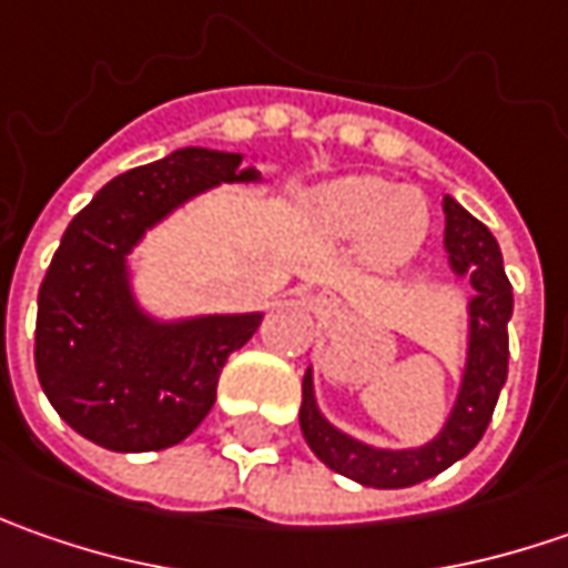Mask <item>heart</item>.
Returning <instances> with one entry per match:
<instances>
[{"mask_svg":"<svg viewBox=\"0 0 568 568\" xmlns=\"http://www.w3.org/2000/svg\"><path fill=\"white\" fill-rule=\"evenodd\" d=\"M322 224L338 236H366L376 262H402L420 246L429 214L420 192L376 176H347L316 195Z\"/></svg>","mask_w":568,"mask_h":568,"instance_id":"obj_1","label":"heart"}]
</instances>
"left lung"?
<instances>
[{
    "mask_svg": "<svg viewBox=\"0 0 568 568\" xmlns=\"http://www.w3.org/2000/svg\"><path fill=\"white\" fill-rule=\"evenodd\" d=\"M446 211V250L452 268L468 274L474 300H470V351L465 382L458 392L455 410L446 429L424 448L385 452L363 446L357 439L338 433L316 410L313 376H303V404H300V429L318 462L332 470L376 490H402L426 477L443 474L448 465L465 458L480 443L509 373V316H513V284L503 268V252L493 233L474 214L458 205L452 195L443 202Z\"/></svg>",
    "mask_w": 568,
    "mask_h": 568,
    "instance_id": "left-lung-1",
    "label": "left lung"
}]
</instances>
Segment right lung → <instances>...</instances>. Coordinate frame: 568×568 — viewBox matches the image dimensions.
Listing matches in <instances>:
<instances>
[{
    "label": "right lung",
    "mask_w": 568,
    "mask_h": 568,
    "mask_svg": "<svg viewBox=\"0 0 568 568\" xmlns=\"http://www.w3.org/2000/svg\"><path fill=\"white\" fill-rule=\"evenodd\" d=\"M240 154L180 148L158 164L110 180L62 233L37 296L33 363L55 414L110 452L183 443L217 395L227 357L262 316H207L158 325L139 313L125 255L180 202L250 183Z\"/></svg>",
    "instance_id": "add662e5"
}]
</instances>
